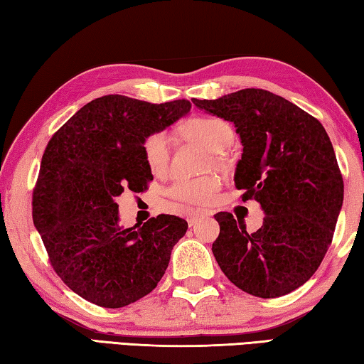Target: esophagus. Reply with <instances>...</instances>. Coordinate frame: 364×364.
I'll list each match as a JSON object with an SVG mask.
<instances>
[{
    "instance_id": "obj_1",
    "label": "esophagus",
    "mask_w": 364,
    "mask_h": 364,
    "mask_svg": "<svg viewBox=\"0 0 364 364\" xmlns=\"http://www.w3.org/2000/svg\"><path fill=\"white\" fill-rule=\"evenodd\" d=\"M205 215H208V212L207 210H197V212H193V213H189L188 215V225L189 226H194L197 221H199L202 217H205Z\"/></svg>"
}]
</instances>
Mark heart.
<instances>
[{"label":"heart","instance_id":"1","mask_svg":"<svg viewBox=\"0 0 364 364\" xmlns=\"http://www.w3.org/2000/svg\"><path fill=\"white\" fill-rule=\"evenodd\" d=\"M183 133L191 139L199 141L208 151L218 152L232 136L230 123L215 115H194L184 120ZM141 154L147 170L152 175H162L168 165V133L156 130L146 134L141 143ZM220 188L217 176H200L193 180H176L167 188V194L181 204L200 205L213 199Z\"/></svg>","mask_w":364,"mask_h":364}]
</instances>
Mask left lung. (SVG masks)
I'll return each instance as SVG.
<instances>
[{
	"label": "left lung",
	"mask_w": 364,
	"mask_h": 364,
	"mask_svg": "<svg viewBox=\"0 0 364 364\" xmlns=\"http://www.w3.org/2000/svg\"><path fill=\"white\" fill-rule=\"evenodd\" d=\"M232 122L242 141L234 184L267 217L249 234L242 220L220 212L215 260L234 286L262 299L299 289L315 274L334 236L343 180L324 127L278 95L245 88L218 100H193Z\"/></svg>",
	"instance_id": "8db88e82"
}]
</instances>
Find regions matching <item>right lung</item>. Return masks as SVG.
I'll return each mask as SVG.
<instances>
[{"label":"right lung","mask_w":364,"mask_h":364,"mask_svg":"<svg viewBox=\"0 0 364 364\" xmlns=\"http://www.w3.org/2000/svg\"><path fill=\"white\" fill-rule=\"evenodd\" d=\"M191 109L188 100L151 104L107 95L86 104L53 134L32 197L33 225L53 269L80 297L104 308L143 299L162 279L186 220L159 215L119 225L115 197L152 181L141 143Z\"/></svg>","instance_id":"right-lung-1"}]
</instances>
